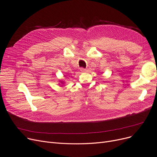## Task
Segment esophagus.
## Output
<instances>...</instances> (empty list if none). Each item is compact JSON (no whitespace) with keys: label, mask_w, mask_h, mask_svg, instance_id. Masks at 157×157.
I'll return each instance as SVG.
<instances>
[{"label":"esophagus","mask_w":157,"mask_h":157,"mask_svg":"<svg viewBox=\"0 0 157 157\" xmlns=\"http://www.w3.org/2000/svg\"><path fill=\"white\" fill-rule=\"evenodd\" d=\"M80 71H81V72H85V71H86V69H84V68H83V67H81V68L80 69Z\"/></svg>","instance_id":"1"}]
</instances>
